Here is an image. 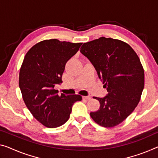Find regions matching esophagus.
Wrapping results in <instances>:
<instances>
[{"label": "esophagus", "mask_w": 158, "mask_h": 158, "mask_svg": "<svg viewBox=\"0 0 158 158\" xmlns=\"http://www.w3.org/2000/svg\"><path fill=\"white\" fill-rule=\"evenodd\" d=\"M82 99H87V100H89V99H91V98L89 96H83V97H82Z\"/></svg>", "instance_id": "obj_1"}]
</instances>
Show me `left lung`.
Returning a JSON list of instances; mask_svg holds the SVG:
<instances>
[{
    "label": "left lung",
    "mask_w": 158,
    "mask_h": 158,
    "mask_svg": "<svg viewBox=\"0 0 158 158\" xmlns=\"http://www.w3.org/2000/svg\"><path fill=\"white\" fill-rule=\"evenodd\" d=\"M81 52L95 68L108 92L104 98L94 97L100 106L89 114L102 127L117 126L135 110L144 88V70L139 58L127 43L103 37L84 43Z\"/></svg>",
    "instance_id": "obj_1"
}]
</instances>
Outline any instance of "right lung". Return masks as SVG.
I'll return each instance as SVG.
<instances>
[{
    "label": "right lung",
    "mask_w": 158,
    "mask_h": 158,
    "mask_svg": "<svg viewBox=\"0 0 158 158\" xmlns=\"http://www.w3.org/2000/svg\"><path fill=\"white\" fill-rule=\"evenodd\" d=\"M81 45L56 39L44 40L34 45L24 58L19 75L23 100L34 117L46 127L64 124L73 104L82 99L79 94L59 96L54 89L63 82L65 64Z\"/></svg>",
    "instance_id": "1"
}]
</instances>
